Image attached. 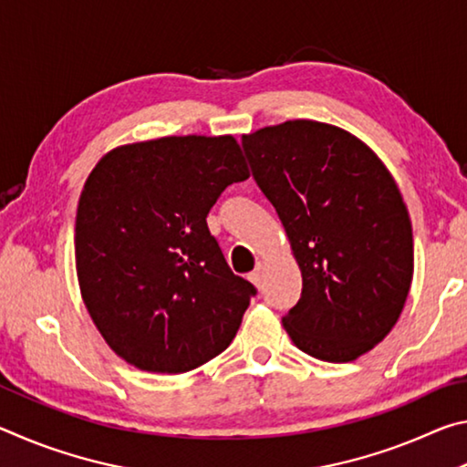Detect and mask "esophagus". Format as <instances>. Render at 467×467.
I'll list each match as a JSON object with an SVG mask.
<instances>
[{
	"mask_svg": "<svg viewBox=\"0 0 467 467\" xmlns=\"http://www.w3.org/2000/svg\"><path fill=\"white\" fill-rule=\"evenodd\" d=\"M249 280L255 284L257 288H262V284H264V267L262 265H257L255 270H253L251 274H249Z\"/></svg>",
	"mask_w": 467,
	"mask_h": 467,
	"instance_id": "esophagus-1",
	"label": "esophagus"
}]
</instances>
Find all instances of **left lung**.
<instances>
[{
    "instance_id": "8db88e82",
    "label": "left lung",
    "mask_w": 467,
    "mask_h": 467,
    "mask_svg": "<svg viewBox=\"0 0 467 467\" xmlns=\"http://www.w3.org/2000/svg\"><path fill=\"white\" fill-rule=\"evenodd\" d=\"M243 150L303 274L282 317L290 339L319 360H357L398 323L412 284V223L391 172L352 133L309 119L243 136Z\"/></svg>"
}]
</instances>
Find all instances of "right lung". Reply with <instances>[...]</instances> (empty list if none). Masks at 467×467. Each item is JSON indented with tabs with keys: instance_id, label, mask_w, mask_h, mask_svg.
Wrapping results in <instances>:
<instances>
[{
	"instance_id": "obj_1",
	"label": "right lung",
	"mask_w": 467,
	"mask_h": 467,
	"mask_svg": "<svg viewBox=\"0 0 467 467\" xmlns=\"http://www.w3.org/2000/svg\"><path fill=\"white\" fill-rule=\"evenodd\" d=\"M249 179L233 136H171L110 150L86 179L76 270L94 326L148 373H187L224 352L255 286L228 267L208 212Z\"/></svg>"
}]
</instances>
